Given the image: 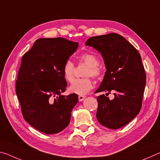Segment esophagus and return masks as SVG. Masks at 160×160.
<instances>
[{"label":"esophagus","mask_w":160,"mask_h":160,"mask_svg":"<svg viewBox=\"0 0 160 160\" xmlns=\"http://www.w3.org/2000/svg\"><path fill=\"white\" fill-rule=\"evenodd\" d=\"M85 98H86V97L84 96V95H79V96H78V99H79L80 102H82Z\"/></svg>","instance_id":"34e87169"}]
</instances>
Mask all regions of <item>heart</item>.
Instances as JSON below:
<instances>
[{"instance_id": "1", "label": "heart", "mask_w": 160, "mask_h": 160, "mask_svg": "<svg viewBox=\"0 0 160 160\" xmlns=\"http://www.w3.org/2000/svg\"><path fill=\"white\" fill-rule=\"evenodd\" d=\"M79 61L84 63L88 66L84 76H90L97 78L100 76L101 70L99 66V59L95 55L90 53H84L79 56ZM63 75L68 82H71L73 80L74 63L70 60H67L63 66ZM93 88V82L90 78L87 77L80 79L75 80L70 85L69 90L70 92L79 95H83L88 93Z\"/></svg>"}]
</instances>
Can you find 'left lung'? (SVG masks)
Masks as SVG:
<instances>
[{
  "label": "left lung",
  "instance_id": "8db88e82",
  "mask_svg": "<svg viewBox=\"0 0 160 160\" xmlns=\"http://www.w3.org/2000/svg\"><path fill=\"white\" fill-rule=\"evenodd\" d=\"M86 46L101 53L107 71L95 92H113L114 98L97 97V118L102 126L118 129L126 126L140 112L146 75L141 56L133 46L116 33L90 37Z\"/></svg>",
  "mask_w": 160,
  "mask_h": 160
}]
</instances>
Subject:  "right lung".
Masks as SVG:
<instances>
[{
    "label": "right lung",
    "mask_w": 160,
    "mask_h": 160,
    "mask_svg": "<svg viewBox=\"0 0 160 160\" xmlns=\"http://www.w3.org/2000/svg\"><path fill=\"white\" fill-rule=\"evenodd\" d=\"M78 45L61 37L42 38L22 56L16 94L24 118L40 132L58 133L70 123L78 96L62 94L67 86L62 70Z\"/></svg>",
    "instance_id": "obj_1"
}]
</instances>
